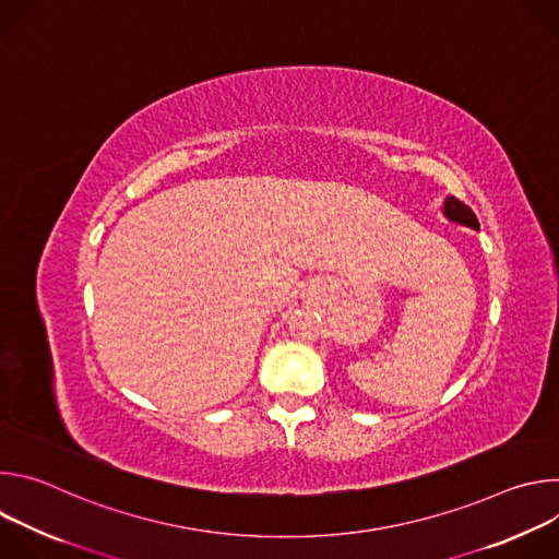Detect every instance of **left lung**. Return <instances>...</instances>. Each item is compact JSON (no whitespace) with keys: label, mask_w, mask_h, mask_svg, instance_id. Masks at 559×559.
Segmentation results:
<instances>
[{"label":"left lung","mask_w":559,"mask_h":559,"mask_svg":"<svg viewBox=\"0 0 559 559\" xmlns=\"http://www.w3.org/2000/svg\"><path fill=\"white\" fill-rule=\"evenodd\" d=\"M444 214H447L451 221H455V223L468 225V227H473V229H480V223H477L473 210H471L466 203L457 201L455 197H449V199L444 201Z\"/></svg>","instance_id":"1"}]
</instances>
